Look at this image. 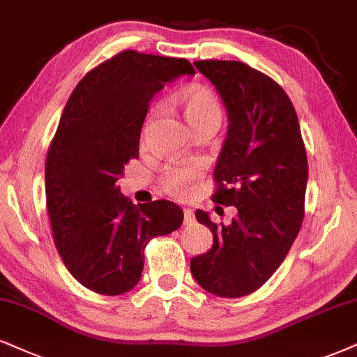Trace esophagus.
<instances>
[{"label": "esophagus", "mask_w": 357, "mask_h": 357, "mask_svg": "<svg viewBox=\"0 0 357 357\" xmlns=\"http://www.w3.org/2000/svg\"><path fill=\"white\" fill-rule=\"evenodd\" d=\"M192 220H194L192 209H191V207H184V220H183V224L188 225V224H191Z\"/></svg>", "instance_id": "1"}]
</instances>
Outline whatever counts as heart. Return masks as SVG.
Segmentation results:
<instances>
[{
  "label": "heart",
  "mask_w": 357,
  "mask_h": 357,
  "mask_svg": "<svg viewBox=\"0 0 357 357\" xmlns=\"http://www.w3.org/2000/svg\"><path fill=\"white\" fill-rule=\"evenodd\" d=\"M176 100L181 107L189 126L206 120H220V107L209 90L189 87L178 93ZM194 178H196V166H171L165 171L163 188L173 196H184L191 189Z\"/></svg>",
  "instance_id": "obj_1"
}]
</instances>
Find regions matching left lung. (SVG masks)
Wrapping results in <instances>:
<instances>
[{
  "label": "left lung",
  "instance_id": "left-lung-1",
  "mask_svg": "<svg viewBox=\"0 0 357 357\" xmlns=\"http://www.w3.org/2000/svg\"><path fill=\"white\" fill-rule=\"evenodd\" d=\"M227 112V133L214 168L212 201L236 206L229 225L196 211L212 249L191 259V273L212 295L238 298L264 285L298 236L308 161L298 116L280 85L238 61H197Z\"/></svg>",
  "mask_w": 357,
  "mask_h": 357
}]
</instances>
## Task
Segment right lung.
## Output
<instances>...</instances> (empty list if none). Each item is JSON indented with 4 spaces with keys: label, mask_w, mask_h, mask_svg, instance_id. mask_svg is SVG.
Returning <instances> with one entry per match:
<instances>
[{
    "label": "right lung",
    "mask_w": 357,
    "mask_h": 357,
    "mask_svg": "<svg viewBox=\"0 0 357 357\" xmlns=\"http://www.w3.org/2000/svg\"><path fill=\"white\" fill-rule=\"evenodd\" d=\"M186 59L123 51L77 84L46 160V202L57 252L89 290L115 296L142 278L145 247L183 224L171 201L135 206L116 181L138 158L151 98L181 75Z\"/></svg>",
    "instance_id": "1"
}]
</instances>
